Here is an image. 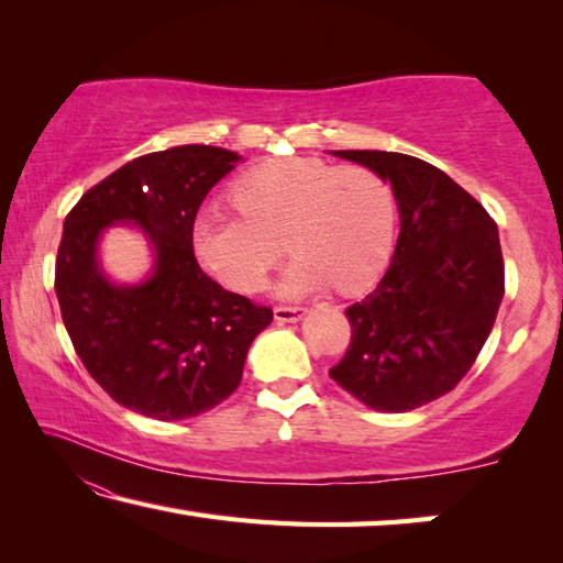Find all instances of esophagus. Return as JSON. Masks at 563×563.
<instances>
[{"instance_id":"obj_1","label":"esophagus","mask_w":563,"mask_h":563,"mask_svg":"<svg viewBox=\"0 0 563 563\" xmlns=\"http://www.w3.org/2000/svg\"><path fill=\"white\" fill-rule=\"evenodd\" d=\"M273 316L278 322H295L302 318V308H290V305H278V308L273 310Z\"/></svg>"}]
</instances>
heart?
<instances>
[{"label": "heart", "instance_id": "obj_1", "mask_svg": "<svg viewBox=\"0 0 563 563\" xmlns=\"http://www.w3.org/2000/svg\"><path fill=\"white\" fill-rule=\"evenodd\" d=\"M231 198L241 213L198 211L190 245L203 268L235 292L261 290L288 247L298 261L285 292L332 285L340 295H357L373 288L393 253L395 196L369 168L268 161L245 170Z\"/></svg>", "mask_w": 563, "mask_h": 563}]
</instances>
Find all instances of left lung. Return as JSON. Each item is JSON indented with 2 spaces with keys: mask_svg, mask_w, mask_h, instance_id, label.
<instances>
[{
  "mask_svg": "<svg viewBox=\"0 0 563 563\" xmlns=\"http://www.w3.org/2000/svg\"><path fill=\"white\" fill-rule=\"evenodd\" d=\"M393 184L397 247L383 280L350 305V345L330 377L379 412H409L470 373L504 298L494 218L444 170L393 151H335Z\"/></svg>",
  "mask_w": 563,
  "mask_h": 563,
  "instance_id": "left-lung-1",
  "label": "left lung"
}]
</instances>
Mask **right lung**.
Listing matches in <instances>:
<instances>
[{"label": "right lung", "mask_w": 563, "mask_h": 563, "mask_svg": "<svg viewBox=\"0 0 563 563\" xmlns=\"http://www.w3.org/2000/svg\"><path fill=\"white\" fill-rule=\"evenodd\" d=\"M218 146H176L133 158L79 198L64 221L54 290L76 355L103 393L133 412L186 419L231 397L251 342L273 310L206 275L190 223L218 180L238 164ZM131 220L157 247V271L117 289L96 265L103 227Z\"/></svg>", "instance_id": "right-lung-1"}]
</instances>
